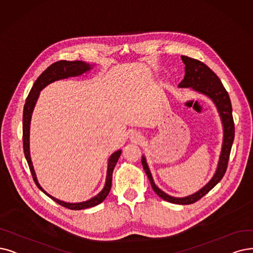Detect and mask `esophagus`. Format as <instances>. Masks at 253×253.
<instances>
[{"instance_id":"1","label":"esophagus","mask_w":253,"mask_h":253,"mask_svg":"<svg viewBox=\"0 0 253 253\" xmlns=\"http://www.w3.org/2000/svg\"><path fill=\"white\" fill-rule=\"evenodd\" d=\"M132 138H134V139H135V140H137V141H139V140L141 139V137H140V136H137V134H136V135H133V136H132Z\"/></svg>"}]
</instances>
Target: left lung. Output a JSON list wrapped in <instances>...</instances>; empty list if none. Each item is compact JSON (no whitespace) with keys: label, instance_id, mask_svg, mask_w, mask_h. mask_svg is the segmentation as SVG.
Instances as JSON below:
<instances>
[{"label":"left lung","instance_id":"obj_1","mask_svg":"<svg viewBox=\"0 0 253 253\" xmlns=\"http://www.w3.org/2000/svg\"><path fill=\"white\" fill-rule=\"evenodd\" d=\"M181 60H183L184 64L186 65L185 78L178 84V87H191L192 89L196 90V91L209 96L215 103L222 120V125H223V144H222L221 155L217 170L214 176L211 177L209 183L203 189H200L198 192H196V193L187 197H172L166 194L165 192H163L156 186L144 156L142 157L141 162H142L143 169L145 170V173L147 174L151 187H153L154 191L162 199H164L171 204L191 205L196 203L197 200H199L201 197H204L207 193H209V192L222 179V177L224 176L225 171L227 169L231 145L235 138V124L234 118H232V109L229 95L224 86L222 85L221 81L217 77V75L209 66L199 61V60L187 56H181Z\"/></svg>","mask_w":253,"mask_h":253}]
</instances>
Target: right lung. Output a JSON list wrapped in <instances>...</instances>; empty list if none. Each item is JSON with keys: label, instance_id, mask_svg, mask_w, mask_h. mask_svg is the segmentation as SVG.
Here are the masks:
<instances>
[{"label": "right lung", "instance_id": "1", "mask_svg": "<svg viewBox=\"0 0 253 253\" xmlns=\"http://www.w3.org/2000/svg\"><path fill=\"white\" fill-rule=\"evenodd\" d=\"M91 69V65H89L83 61H65V60H61V61H58L53 63L50 66H48L44 72L40 75L37 80L35 81V83L30 91L27 99H26V104L24 107V114H23V142H24V153L26 160L28 162V165L30 168V171L32 173V177L34 179V183L36 186L42 190L44 194H46L49 198H52L54 201H56L57 204L60 206H62L66 209L69 210H83V209H88V208H92L106 199L108 196L109 192L111 190V185H112V174H113V170L114 167L117 163V161L121 155V150H117L115 153L110 157L109 159V163H108V171H107V179H106V185L104 189L99 192V193L94 196L93 198L89 199L87 201H84V203H79V204H69V203H64V201L59 200L53 196H50L47 194L46 192L40 187L38 180L36 178L35 171L33 169V165L31 162V158H30V148H29V136H30V123H31V116L33 109L35 107V104L37 102V98L39 96L40 90H42L45 86L48 84L55 82V81L58 80H62L66 79L69 77H77L83 75L84 73L88 72V70Z\"/></svg>", "mask_w": 253, "mask_h": 253}]
</instances>
